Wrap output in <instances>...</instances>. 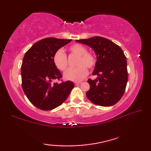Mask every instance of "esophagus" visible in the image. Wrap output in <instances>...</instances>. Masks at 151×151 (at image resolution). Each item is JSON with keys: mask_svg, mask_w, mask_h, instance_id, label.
I'll return each mask as SVG.
<instances>
[{"mask_svg": "<svg viewBox=\"0 0 151 151\" xmlns=\"http://www.w3.org/2000/svg\"><path fill=\"white\" fill-rule=\"evenodd\" d=\"M81 83H82L81 82H75V85H76V86H77V85L80 84Z\"/></svg>", "mask_w": 151, "mask_h": 151, "instance_id": "esophagus-1", "label": "esophagus"}]
</instances>
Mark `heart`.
Segmentation results:
<instances>
[{
  "label": "heart",
  "instance_id": "1",
  "mask_svg": "<svg viewBox=\"0 0 151 151\" xmlns=\"http://www.w3.org/2000/svg\"><path fill=\"white\" fill-rule=\"evenodd\" d=\"M71 54L78 56L76 60V68L69 69L63 74L65 80L78 82L84 79L88 74L87 68L92 69L96 65V58L93 54L87 52V48L84 45L75 43L69 47ZM54 66L60 71H65L67 67V58L66 54L62 50L55 52L53 56Z\"/></svg>",
  "mask_w": 151,
  "mask_h": 151
}]
</instances>
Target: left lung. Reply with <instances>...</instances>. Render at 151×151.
Wrapping results in <instances>:
<instances>
[{"label":"left lung","instance_id":"obj_1","mask_svg":"<svg viewBox=\"0 0 151 151\" xmlns=\"http://www.w3.org/2000/svg\"><path fill=\"white\" fill-rule=\"evenodd\" d=\"M88 45L97 55L93 75L95 80L88 79L90 89L86 97L97 106H111L121 99L128 80L127 58L119 45L101 37L76 40Z\"/></svg>","mask_w":151,"mask_h":151}]
</instances>
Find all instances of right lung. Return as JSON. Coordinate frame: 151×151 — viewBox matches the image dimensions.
<instances>
[{
    "instance_id": "add662e5",
    "label": "right lung",
    "mask_w": 151,
    "mask_h": 151,
    "mask_svg": "<svg viewBox=\"0 0 151 151\" xmlns=\"http://www.w3.org/2000/svg\"><path fill=\"white\" fill-rule=\"evenodd\" d=\"M70 41L71 39L45 38L35 43L24 54L21 67L22 86L30 103L40 110H50L60 106L73 88V83L69 81L52 82L62 78L54 65V54Z\"/></svg>"
}]
</instances>
